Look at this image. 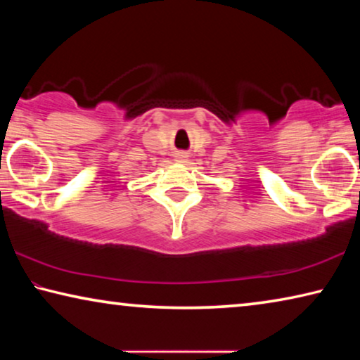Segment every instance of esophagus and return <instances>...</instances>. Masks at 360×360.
I'll list each match as a JSON object with an SVG mask.
<instances>
[{"mask_svg":"<svg viewBox=\"0 0 360 360\" xmlns=\"http://www.w3.org/2000/svg\"><path fill=\"white\" fill-rule=\"evenodd\" d=\"M187 152H178V154H176V162H179V163H184L186 160H187Z\"/></svg>","mask_w":360,"mask_h":360,"instance_id":"obj_1","label":"esophagus"}]
</instances>
